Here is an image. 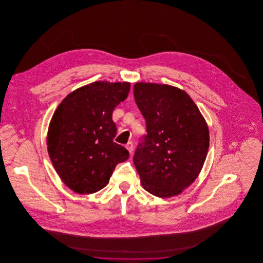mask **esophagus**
<instances>
[{
  "label": "esophagus",
  "instance_id": "obj_1",
  "mask_svg": "<svg viewBox=\"0 0 263 263\" xmlns=\"http://www.w3.org/2000/svg\"><path fill=\"white\" fill-rule=\"evenodd\" d=\"M126 148H127V150L129 151L130 155H132V154H133L134 146H133V143H132V142H128V143H127V145H126Z\"/></svg>",
  "mask_w": 263,
  "mask_h": 263
}]
</instances>
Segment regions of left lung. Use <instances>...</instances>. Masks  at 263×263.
Here are the masks:
<instances>
[{
	"mask_svg": "<svg viewBox=\"0 0 263 263\" xmlns=\"http://www.w3.org/2000/svg\"><path fill=\"white\" fill-rule=\"evenodd\" d=\"M134 98L147 127L133 158L142 186L161 198L178 195L203 167L210 140L207 123L180 88L136 83Z\"/></svg>",
	"mask_w": 263,
	"mask_h": 263,
	"instance_id": "1",
	"label": "left lung"
}]
</instances>
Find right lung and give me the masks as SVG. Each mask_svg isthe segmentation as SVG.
<instances>
[{"instance_id":"obj_1","label":"right lung","mask_w":263,"mask_h":263,"mask_svg":"<svg viewBox=\"0 0 263 263\" xmlns=\"http://www.w3.org/2000/svg\"><path fill=\"white\" fill-rule=\"evenodd\" d=\"M130 83L95 82L69 93L52 116L47 150L66 186L91 194L106 186L129 152L113 141L114 108L126 100Z\"/></svg>"}]
</instances>
